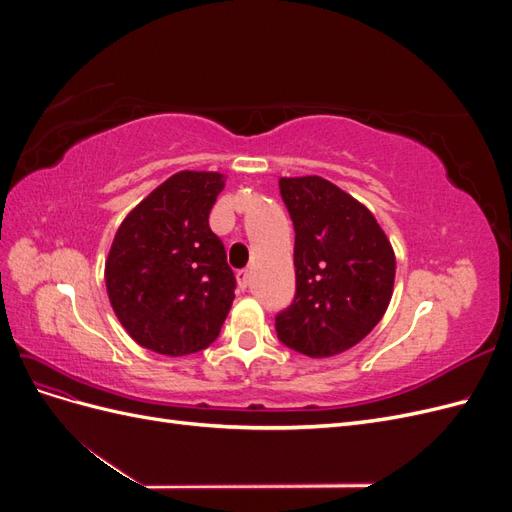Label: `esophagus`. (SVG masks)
Returning <instances> with one entry per match:
<instances>
[{
	"mask_svg": "<svg viewBox=\"0 0 512 512\" xmlns=\"http://www.w3.org/2000/svg\"><path fill=\"white\" fill-rule=\"evenodd\" d=\"M250 280H252V271L241 269V271L237 273V282H239V286H241V288H247V286H250Z\"/></svg>",
	"mask_w": 512,
	"mask_h": 512,
	"instance_id": "34e87169",
	"label": "esophagus"
}]
</instances>
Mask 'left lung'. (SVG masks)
Here are the masks:
<instances>
[{"mask_svg": "<svg viewBox=\"0 0 512 512\" xmlns=\"http://www.w3.org/2000/svg\"><path fill=\"white\" fill-rule=\"evenodd\" d=\"M294 224L297 294L275 318L280 342L329 359L361 342L393 297L395 252L363 203L318 175L282 177Z\"/></svg>", "mask_w": 512, "mask_h": 512, "instance_id": "left-lung-1", "label": "left lung"}]
</instances>
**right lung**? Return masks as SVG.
Instances as JSON below:
<instances>
[{
	"label": "right lung",
	"mask_w": 512,
	"mask_h": 512,
	"mask_svg": "<svg viewBox=\"0 0 512 512\" xmlns=\"http://www.w3.org/2000/svg\"><path fill=\"white\" fill-rule=\"evenodd\" d=\"M226 177L179 170L121 222L104 265L108 301L138 346L166 356L205 350L235 299V275L209 213Z\"/></svg>",
	"instance_id": "right-lung-1"
}]
</instances>
